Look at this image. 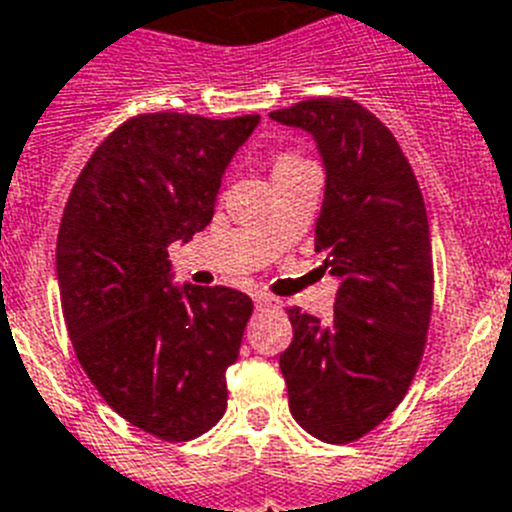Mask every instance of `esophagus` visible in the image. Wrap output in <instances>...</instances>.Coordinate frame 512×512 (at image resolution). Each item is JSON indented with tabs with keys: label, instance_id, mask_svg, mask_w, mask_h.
<instances>
[{
	"label": "esophagus",
	"instance_id": "1",
	"mask_svg": "<svg viewBox=\"0 0 512 512\" xmlns=\"http://www.w3.org/2000/svg\"><path fill=\"white\" fill-rule=\"evenodd\" d=\"M255 306L257 308H275V306H280V301L275 296H267V293H255Z\"/></svg>",
	"mask_w": 512,
	"mask_h": 512
}]
</instances>
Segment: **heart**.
I'll list each match as a JSON object with an SVG mask.
<instances>
[{"instance_id": "heart-1", "label": "heart", "mask_w": 512, "mask_h": 512, "mask_svg": "<svg viewBox=\"0 0 512 512\" xmlns=\"http://www.w3.org/2000/svg\"><path fill=\"white\" fill-rule=\"evenodd\" d=\"M303 158H298V155H293V153H283V155H278V158H275V168H285V165H293V163H301ZM273 168V170H275Z\"/></svg>"}]
</instances>
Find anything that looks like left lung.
I'll list each match as a JSON object with an SVG mask.
<instances>
[{"label": "left lung", "mask_w": 512, "mask_h": 512, "mask_svg": "<svg viewBox=\"0 0 512 512\" xmlns=\"http://www.w3.org/2000/svg\"><path fill=\"white\" fill-rule=\"evenodd\" d=\"M270 119L319 147L326 188L316 252L339 278L326 324L288 308V405L311 436L349 444L398 408L421 362L434 303L426 206L393 132L357 101L308 99Z\"/></svg>", "instance_id": "1"}]
</instances>
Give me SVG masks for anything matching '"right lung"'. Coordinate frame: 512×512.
Segmentation results:
<instances>
[{
  "label": "right lung",
  "mask_w": 512,
  "mask_h": 512,
  "mask_svg": "<svg viewBox=\"0 0 512 512\" xmlns=\"http://www.w3.org/2000/svg\"><path fill=\"white\" fill-rule=\"evenodd\" d=\"M257 114L132 117L96 147L63 211L55 270L76 357L114 411L165 441L206 434L227 411L250 296L173 285L168 247L214 216Z\"/></svg>",
  "instance_id": "1"
}]
</instances>
